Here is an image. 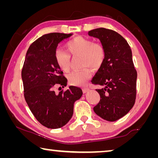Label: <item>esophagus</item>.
Instances as JSON below:
<instances>
[{
    "label": "esophagus",
    "instance_id": "1",
    "mask_svg": "<svg viewBox=\"0 0 158 158\" xmlns=\"http://www.w3.org/2000/svg\"><path fill=\"white\" fill-rule=\"evenodd\" d=\"M89 90V89H88V88H84V89H82V90H83V93H86Z\"/></svg>",
    "mask_w": 158,
    "mask_h": 158
}]
</instances>
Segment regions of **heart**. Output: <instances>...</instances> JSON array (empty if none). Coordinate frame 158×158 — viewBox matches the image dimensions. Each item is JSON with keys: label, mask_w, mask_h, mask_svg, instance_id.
I'll list each match as a JSON object with an SVG mask.
<instances>
[{"label": "heart", "mask_w": 158, "mask_h": 158, "mask_svg": "<svg viewBox=\"0 0 158 158\" xmlns=\"http://www.w3.org/2000/svg\"><path fill=\"white\" fill-rule=\"evenodd\" d=\"M69 53L65 51L56 49L54 53L56 63L64 72L70 68L71 56H80V64L84 67L81 69L72 72L68 74L69 83L74 85H83L88 81L91 73L89 67L98 69L102 65L106 57L105 47L99 42L82 36H77L65 44Z\"/></svg>", "instance_id": "obj_1"}]
</instances>
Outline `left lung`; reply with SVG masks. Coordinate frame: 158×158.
<instances>
[{
    "label": "left lung",
    "mask_w": 158,
    "mask_h": 158,
    "mask_svg": "<svg viewBox=\"0 0 158 158\" xmlns=\"http://www.w3.org/2000/svg\"><path fill=\"white\" fill-rule=\"evenodd\" d=\"M105 48L106 57L91 80L92 84L105 86L96 89L100 100L93 107L95 113L108 121H116L126 115L135 103L137 73L132 50L123 37L105 28L89 31Z\"/></svg>",
    "instance_id": "obj_1"
}]
</instances>
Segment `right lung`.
<instances>
[{
  "mask_svg": "<svg viewBox=\"0 0 158 158\" xmlns=\"http://www.w3.org/2000/svg\"><path fill=\"white\" fill-rule=\"evenodd\" d=\"M72 35L52 33L39 37L28 48L21 70L26 103L37 121L51 129L63 127L70 120L74 102L83 94L80 88L73 85L58 94L53 90L57 85H67L54 53L58 43Z\"/></svg>",
  "mask_w": 158,
  "mask_h": 158,
  "instance_id": "right-lung-1",
  "label": "right lung"
}]
</instances>
